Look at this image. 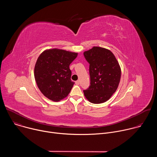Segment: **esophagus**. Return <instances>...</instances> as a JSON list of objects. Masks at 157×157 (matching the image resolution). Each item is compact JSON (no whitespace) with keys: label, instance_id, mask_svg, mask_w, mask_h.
Listing matches in <instances>:
<instances>
[{"label":"esophagus","instance_id":"obj_1","mask_svg":"<svg viewBox=\"0 0 157 157\" xmlns=\"http://www.w3.org/2000/svg\"><path fill=\"white\" fill-rule=\"evenodd\" d=\"M75 84H76V85H79V81H76L75 82Z\"/></svg>","mask_w":157,"mask_h":157}]
</instances>
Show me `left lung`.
Returning a JSON list of instances; mask_svg holds the SVG:
<instances>
[{
    "label": "left lung",
    "instance_id": "obj_1",
    "mask_svg": "<svg viewBox=\"0 0 157 157\" xmlns=\"http://www.w3.org/2000/svg\"><path fill=\"white\" fill-rule=\"evenodd\" d=\"M89 63L90 86L84 90L86 98L91 103L101 104L109 100L118 87L121 70L114 55L110 50L94 47L84 52Z\"/></svg>",
    "mask_w": 157,
    "mask_h": 157
}]
</instances>
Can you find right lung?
I'll use <instances>...</instances> for the list:
<instances>
[{"instance_id": "1", "label": "right lung", "mask_w": 157, "mask_h": 157, "mask_svg": "<svg viewBox=\"0 0 157 157\" xmlns=\"http://www.w3.org/2000/svg\"><path fill=\"white\" fill-rule=\"evenodd\" d=\"M78 53L57 48L42 52L34 69L36 84L41 93L58 102L68 96L75 84L71 79L70 65Z\"/></svg>"}]
</instances>
